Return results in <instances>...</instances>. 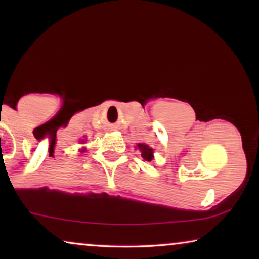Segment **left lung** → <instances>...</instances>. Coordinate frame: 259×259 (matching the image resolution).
Returning <instances> with one entry per match:
<instances>
[{"label":"left lung","instance_id":"left-lung-1","mask_svg":"<svg viewBox=\"0 0 259 259\" xmlns=\"http://www.w3.org/2000/svg\"><path fill=\"white\" fill-rule=\"evenodd\" d=\"M138 147L141 151V157L144 158V160L151 161L153 159V150L144 144H138Z\"/></svg>","mask_w":259,"mask_h":259}]
</instances>
